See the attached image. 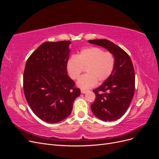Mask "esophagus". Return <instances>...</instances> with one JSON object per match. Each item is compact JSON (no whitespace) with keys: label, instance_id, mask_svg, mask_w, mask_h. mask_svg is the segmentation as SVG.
I'll use <instances>...</instances> for the list:
<instances>
[{"label":"esophagus","instance_id":"34e87169","mask_svg":"<svg viewBox=\"0 0 159 159\" xmlns=\"http://www.w3.org/2000/svg\"><path fill=\"white\" fill-rule=\"evenodd\" d=\"M86 92H87V90H85L84 89H81V93H85Z\"/></svg>","mask_w":159,"mask_h":159}]
</instances>
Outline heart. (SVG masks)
<instances>
[{
	"instance_id": "heart-1",
	"label": "heart",
	"mask_w": 159,
	"mask_h": 159,
	"mask_svg": "<svg viewBox=\"0 0 159 159\" xmlns=\"http://www.w3.org/2000/svg\"><path fill=\"white\" fill-rule=\"evenodd\" d=\"M115 64L114 55L99 47L86 48L76 56L68 59L66 68L71 79L77 80L85 68L86 73L81 76L77 84L82 89L94 87L107 80L112 74Z\"/></svg>"
}]
</instances>
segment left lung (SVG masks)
Listing matches in <instances>:
<instances>
[{
    "label": "left lung",
    "instance_id": "8db88e82",
    "mask_svg": "<svg viewBox=\"0 0 159 159\" xmlns=\"http://www.w3.org/2000/svg\"><path fill=\"white\" fill-rule=\"evenodd\" d=\"M88 42L104 47L114 55L113 73L102 85L93 90L95 99L91 109L95 116L103 121H115L125 113L134 95L135 76L132 61L126 52L108 40Z\"/></svg>",
    "mask_w": 159,
    "mask_h": 159
}]
</instances>
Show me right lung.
Listing matches in <instances>:
<instances>
[{"instance_id": "obj_1", "label": "right lung", "mask_w": 159, "mask_h": 159, "mask_svg": "<svg viewBox=\"0 0 159 159\" xmlns=\"http://www.w3.org/2000/svg\"><path fill=\"white\" fill-rule=\"evenodd\" d=\"M70 43L45 42L26 61L24 93L34 113L47 123H57L68 117L80 95L67 72Z\"/></svg>"}]
</instances>
